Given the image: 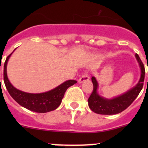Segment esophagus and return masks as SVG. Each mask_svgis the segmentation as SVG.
Instances as JSON below:
<instances>
[{
	"mask_svg": "<svg viewBox=\"0 0 148 148\" xmlns=\"http://www.w3.org/2000/svg\"><path fill=\"white\" fill-rule=\"evenodd\" d=\"M89 77L88 76L87 74H84L82 75L81 76L79 79L78 80V82L79 83H82L84 81H89Z\"/></svg>",
	"mask_w": 148,
	"mask_h": 148,
	"instance_id": "34e87169",
	"label": "esophagus"
}]
</instances>
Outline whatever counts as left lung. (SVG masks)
Here are the masks:
<instances>
[{"label":"left lung","instance_id":"8db88e82","mask_svg":"<svg viewBox=\"0 0 148 148\" xmlns=\"http://www.w3.org/2000/svg\"><path fill=\"white\" fill-rule=\"evenodd\" d=\"M135 57L138 62L141 71L140 80L134 87L120 96H117L112 99H107L101 97L97 92V89L99 86L97 81L95 77H92L94 88L92 95L88 99V104L92 111L97 114H107V115L118 114L127 108L136 99L140 91L143 89L145 71L144 65L140 60L138 54L136 53Z\"/></svg>","mask_w":148,"mask_h":148}]
</instances>
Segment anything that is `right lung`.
Here are the masks:
<instances>
[{
    "label": "right lung",
    "mask_w": 148,
    "mask_h": 148,
    "mask_svg": "<svg viewBox=\"0 0 148 148\" xmlns=\"http://www.w3.org/2000/svg\"><path fill=\"white\" fill-rule=\"evenodd\" d=\"M13 52L6 58L3 68L4 83L12 98L21 106L35 112L46 113L56 110L62 103L66 89L77 82L75 80H68L54 89L43 93H28L19 90L11 84L7 76V64Z\"/></svg>",
    "instance_id": "obj_1"
}]
</instances>
